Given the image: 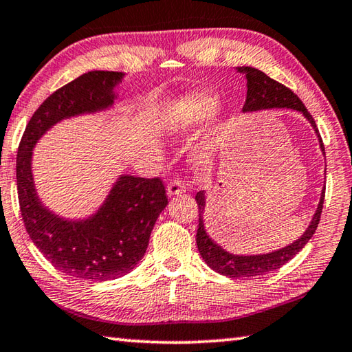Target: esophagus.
<instances>
[{
    "instance_id": "1",
    "label": "esophagus",
    "mask_w": 352,
    "mask_h": 352,
    "mask_svg": "<svg viewBox=\"0 0 352 352\" xmlns=\"http://www.w3.org/2000/svg\"><path fill=\"white\" fill-rule=\"evenodd\" d=\"M186 192V183L182 180V178H174L169 184H168V195L174 197V195H180Z\"/></svg>"
}]
</instances>
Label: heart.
Masks as SVG:
<instances>
[{
    "label": "heart",
    "mask_w": 352,
    "mask_h": 352,
    "mask_svg": "<svg viewBox=\"0 0 352 352\" xmlns=\"http://www.w3.org/2000/svg\"><path fill=\"white\" fill-rule=\"evenodd\" d=\"M219 99L210 91H197L194 94L184 96L178 100L166 116V125L169 131L177 134L189 133V131L201 126L210 117L217 113ZM218 133L215 131L197 148L195 158L199 163L209 162L217 149Z\"/></svg>",
    "instance_id": "1"
}]
</instances>
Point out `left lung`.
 Instances as JSON below:
<instances>
[{"instance_id":"left-lung-1","label":"left lung","mask_w":352,"mask_h":352,"mask_svg":"<svg viewBox=\"0 0 352 352\" xmlns=\"http://www.w3.org/2000/svg\"><path fill=\"white\" fill-rule=\"evenodd\" d=\"M238 73H243L247 79V99L243 107V111H259V109H268V108H290L298 109L305 116V119L311 123L316 134L319 137L320 149L322 153L325 151L323 143L320 139L319 129L316 126V122L313 116L308 113L302 100L296 96L290 88L279 84L272 78H268L265 73H263L258 68L252 67H239ZM197 204H198V230H197V245L198 252L212 270L223 274V276L229 278H252V276H261V274L270 273L278 270L282 265H285L288 261L293 259L305 244L308 243L311 236L314 235L318 224L320 221L322 209H323V199H325V189L322 190L320 201L316 210L314 217L309 223L308 229L304 232L299 239H296L293 244L279 249L276 252L265 253V254H250V256H241V254H232L226 252L221 245H218L213 241L208 232L204 229V190L197 192L195 195Z\"/></svg>"}]
</instances>
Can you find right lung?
Returning <instances> with one entry per match:
<instances>
[{
  "label": "right lung",
  "mask_w": 352,
  "mask_h": 352,
  "mask_svg": "<svg viewBox=\"0 0 352 352\" xmlns=\"http://www.w3.org/2000/svg\"><path fill=\"white\" fill-rule=\"evenodd\" d=\"M119 72H88L56 89L29 120L18 146L16 184L21 217L33 244L68 276L111 280L129 273L148 249L158 215L166 208L160 178L120 175L105 203L80 221L54 215L39 201L32 175V151L54 123L113 107Z\"/></svg>",
  "instance_id": "obj_1"
}]
</instances>
